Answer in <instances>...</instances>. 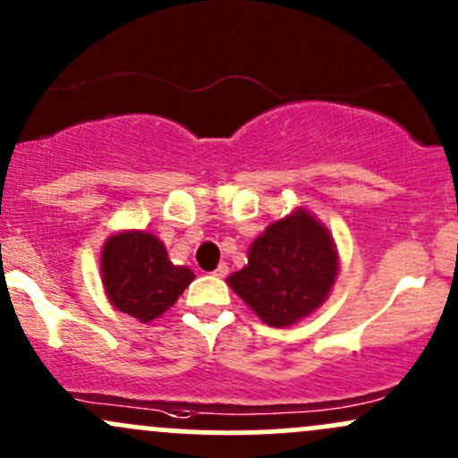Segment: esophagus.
Listing matches in <instances>:
<instances>
[{
	"label": "esophagus",
	"mask_w": 458,
	"mask_h": 458,
	"mask_svg": "<svg viewBox=\"0 0 458 458\" xmlns=\"http://www.w3.org/2000/svg\"><path fill=\"white\" fill-rule=\"evenodd\" d=\"M213 274L217 276V278H225V276H228V265H225V263H221L219 267L213 271Z\"/></svg>",
	"instance_id": "1"
}]
</instances>
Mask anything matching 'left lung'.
I'll return each instance as SVG.
<instances>
[{
  "label": "left lung",
  "instance_id": "left-lung-1",
  "mask_svg": "<svg viewBox=\"0 0 458 458\" xmlns=\"http://www.w3.org/2000/svg\"><path fill=\"white\" fill-rule=\"evenodd\" d=\"M336 274L339 250L333 234L310 210L295 206L252 241L248 265L225 280L260 321L284 328L328 300Z\"/></svg>",
  "mask_w": 458,
  "mask_h": 458
}]
</instances>
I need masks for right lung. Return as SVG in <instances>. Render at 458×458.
I'll return each mask as SVG.
<instances>
[{"label":"right lung","mask_w":458,"mask_h":458,"mask_svg":"<svg viewBox=\"0 0 458 458\" xmlns=\"http://www.w3.org/2000/svg\"><path fill=\"white\" fill-rule=\"evenodd\" d=\"M99 274L108 302L140 324L172 309L195 278L189 267L174 265L163 241L145 230L110 234L99 256Z\"/></svg>","instance_id":"right-lung-1"}]
</instances>
